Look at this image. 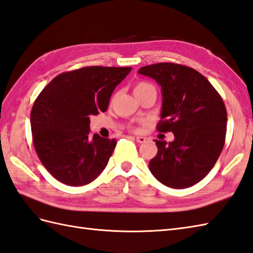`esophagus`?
<instances>
[{
    "mask_svg": "<svg viewBox=\"0 0 253 253\" xmlns=\"http://www.w3.org/2000/svg\"><path fill=\"white\" fill-rule=\"evenodd\" d=\"M145 140H146V138H144V137H137L136 138V141L138 143H143V142H145Z\"/></svg>",
    "mask_w": 253,
    "mask_h": 253,
    "instance_id": "obj_1",
    "label": "esophagus"
}]
</instances>
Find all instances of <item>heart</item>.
<instances>
[{
  "label": "heart",
  "mask_w": 253,
  "mask_h": 253,
  "mask_svg": "<svg viewBox=\"0 0 253 253\" xmlns=\"http://www.w3.org/2000/svg\"><path fill=\"white\" fill-rule=\"evenodd\" d=\"M148 88H154V87L152 86L150 83H146V82H139V83H137L133 87V93H139L141 91L148 89Z\"/></svg>",
  "instance_id": "obj_1"
}]
</instances>
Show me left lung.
<instances>
[{
  "mask_svg": "<svg viewBox=\"0 0 253 253\" xmlns=\"http://www.w3.org/2000/svg\"><path fill=\"white\" fill-rule=\"evenodd\" d=\"M139 74L162 87L160 132L171 131L172 142L155 140L157 154L149 168L164 185L185 189L203 180L218 161L225 142L227 113L210 82L193 68L160 62Z\"/></svg>",
  "mask_w": 253,
  "mask_h": 253,
  "instance_id": "8db88e82",
  "label": "left lung"
}]
</instances>
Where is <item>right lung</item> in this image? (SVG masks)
<instances>
[{
    "mask_svg": "<svg viewBox=\"0 0 253 253\" xmlns=\"http://www.w3.org/2000/svg\"><path fill=\"white\" fill-rule=\"evenodd\" d=\"M131 67H85L57 75L31 111L33 143L41 163L62 183L82 186L103 171L115 139L90 133V115L108 110L115 87Z\"/></svg>",
    "mask_w": 253,
    "mask_h": 253,
    "instance_id": "right-lung-1",
    "label": "right lung"
}]
</instances>
